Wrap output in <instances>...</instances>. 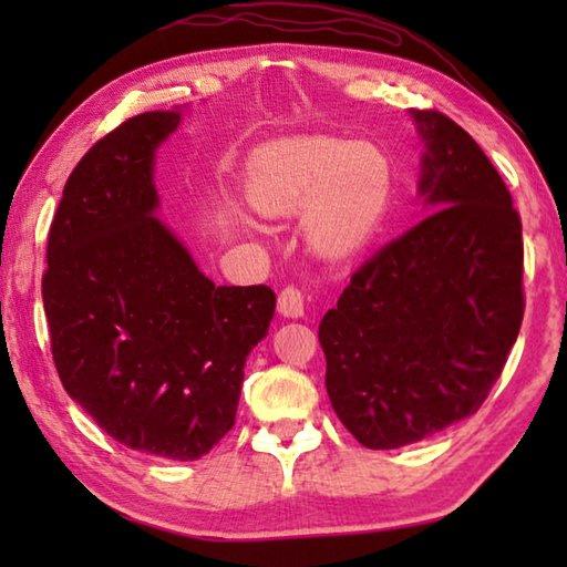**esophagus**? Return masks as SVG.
<instances>
[{"instance_id":"1","label":"esophagus","mask_w":567,"mask_h":567,"mask_svg":"<svg viewBox=\"0 0 567 567\" xmlns=\"http://www.w3.org/2000/svg\"><path fill=\"white\" fill-rule=\"evenodd\" d=\"M277 312L285 315V318H302L305 315V297L297 287H285L277 297Z\"/></svg>"}]
</instances>
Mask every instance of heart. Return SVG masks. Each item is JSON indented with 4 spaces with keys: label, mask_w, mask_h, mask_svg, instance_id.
I'll list each match as a JSON object with an SVG mask.
<instances>
[{
    "label": "heart",
    "mask_w": 567,
    "mask_h": 567,
    "mask_svg": "<svg viewBox=\"0 0 567 567\" xmlns=\"http://www.w3.org/2000/svg\"><path fill=\"white\" fill-rule=\"evenodd\" d=\"M395 172L372 142L302 134L267 145L255 157L249 199L265 215L305 213V239L324 260H348L380 233Z\"/></svg>",
    "instance_id": "b5f03b06"
}]
</instances>
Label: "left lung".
<instances>
[{
	"label": "left lung",
	"instance_id": "8db88e82",
	"mask_svg": "<svg viewBox=\"0 0 567 567\" xmlns=\"http://www.w3.org/2000/svg\"><path fill=\"white\" fill-rule=\"evenodd\" d=\"M425 142L420 195L435 213L352 275L320 322L324 388L372 450L420 443L480 410L523 322V225L477 142L410 110Z\"/></svg>",
	"mask_w": 567,
	"mask_h": 567
}]
</instances>
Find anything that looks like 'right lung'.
<instances>
[{
    "instance_id": "1",
    "label": "right lung",
    "mask_w": 567,
    "mask_h": 567,
    "mask_svg": "<svg viewBox=\"0 0 567 567\" xmlns=\"http://www.w3.org/2000/svg\"><path fill=\"white\" fill-rule=\"evenodd\" d=\"M179 120L137 114L80 159L47 239L42 300L62 385L104 433L197 460L235 425L275 292L217 287L155 217V152Z\"/></svg>"
}]
</instances>
